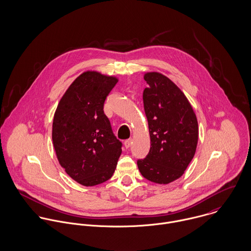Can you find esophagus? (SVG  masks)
<instances>
[{"label": "esophagus", "instance_id": "esophagus-1", "mask_svg": "<svg viewBox=\"0 0 251 251\" xmlns=\"http://www.w3.org/2000/svg\"><path fill=\"white\" fill-rule=\"evenodd\" d=\"M124 145H125V147H126V149H128V148L130 147V145H131V139H127V140H126Z\"/></svg>", "mask_w": 251, "mask_h": 251}]
</instances>
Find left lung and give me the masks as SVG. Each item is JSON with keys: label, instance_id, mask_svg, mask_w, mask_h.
Wrapping results in <instances>:
<instances>
[{"label": "left lung", "instance_id": "obj_1", "mask_svg": "<svg viewBox=\"0 0 251 251\" xmlns=\"http://www.w3.org/2000/svg\"><path fill=\"white\" fill-rule=\"evenodd\" d=\"M143 92L151 148L137 160L145 179L166 184L179 179L192 160L198 142V123L186 97L166 76L158 72L144 75Z\"/></svg>", "mask_w": 251, "mask_h": 251}]
</instances>
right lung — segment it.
<instances>
[{"label":"right lung","mask_w":251,"mask_h":251,"mask_svg":"<svg viewBox=\"0 0 251 251\" xmlns=\"http://www.w3.org/2000/svg\"><path fill=\"white\" fill-rule=\"evenodd\" d=\"M118 79L100 72L79 75L56 109L52 140L61 166L85 186L110 179L123 144L113 133L103 105Z\"/></svg>","instance_id":"1"}]
</instances>
